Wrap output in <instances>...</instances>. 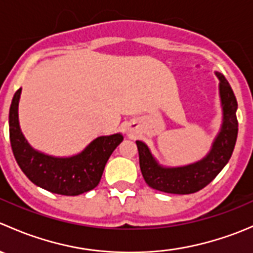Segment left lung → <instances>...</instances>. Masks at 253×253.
<instances>
[{"label": "left lung", "instance_id": "obj_1", "mask_svg": "<svg viewBox=\"0 0 253 253\" xmlns=\"http://www.w3.org/2000/svg\"><path fill=\"white\" fill-rule=\"evenodd\" d=\"M216 76L220 81L219 90L223 104L224 121L220 133L205 159L188 167L167 169L157 164L144 143L137 141L142 175L145 182L154 190L175 195L198 192L216 177L231 158L239 131L236 117L237 101L225 77L219 73H216Z\"/></svg>", "mask_w": 253, "mask_h": 253}]
</instances>
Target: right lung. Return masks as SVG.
I'll use <instances>...</instances> for the list:
<instances>
[{
  "label": "right lung",
  "instance_id": "add662e5",
  "mask_svg": "<svg viewBox=\"0 0 253 253\" xmlns=\"http://www.w3.org/2000/svg\"><path fill=\"white\" fill-rule=\"evenodd\" d=\"M20 90L19 88L14 93L9 108V141L25 176L39 187L63 196H78L96 187L109 158L124 136L116 133L99 137L72 158H53L37 152L25 141L18 124Z\"/></svg>",
  "mask_w": 253,
  "mask_h": 253
}]
</instances>
